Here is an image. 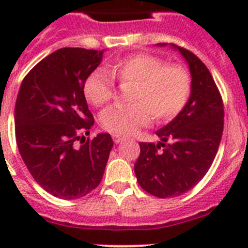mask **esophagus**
<instances>
[{"label": "esophagus", "mask_w": 248, "mask_h": 248, "mask_svg": "<svg viewBox=\"0 0 248 248\" xmlns=\"http://www.w3.org/2000/svg\"><path fill=\"white\" fill-rule=\"evenodd\" d=\"M113 140L115 144H120L122 141H124V140H125V138L122 137V135H113Z\"/></svg>", "instance_id": "1"}]
</instances>
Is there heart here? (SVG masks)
Masks as SVG:
<instances>
[{
  "instance_id": "1",
  "label": "heart",
  "mask_w": 248,
  "mask_h": 248,
  "mask_svg": "<svg viewBox=\"0 0 248 248\" xmlns=\"http://www.w3.org/2000/svg\"><path fill=\"white\" fill-rule=\"evenodd\" d=\"M111 76L120 83H131L129 100L133 104L110 107L100 115L105 130L113 134H133L146 125L150 117L170 119L185 107L191 92V77L185 68L165 64L159 57L135 53L110 64ZM111 77L103 69L92 72L84 82L85 99L102 107L113 97Z\"/></svg>"
}]
</instances>
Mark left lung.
<instances>
[{
  "instance_id": "obj_1",
  "label": "left lung",
  "mask_w": 248,
  "mask_h": 248,
  "mask_svg": "<svg viewBox=\"0 0 248 248\" xmlns=\"http://www.w3.org/2000/svg\"><path fill=\"white\" fill-rule=\"evenodd\" d=\"M157 46L165 47L166 43ZM179 50L189 65L191 92L185 107L156 131L160 141L140 143L134 164L139 185L156 198H176L192 189L209 171L223 130V104L211 73L198 57ZM163 146V151L158 149Z\"/></svg>"
}]
</instances>
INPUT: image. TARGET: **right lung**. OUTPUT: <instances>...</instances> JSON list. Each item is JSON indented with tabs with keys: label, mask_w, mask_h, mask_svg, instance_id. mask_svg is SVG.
I'll use <instances>...</instances> for the list:
<instances>
[{
	"label": "right lung",
	"mask_w": 248,
	"mask_h": 248,
	"mask_svg": "<svg viewBox=\"0 0 248 248\" xmlns=\"http://www.w3.org/2000/svg\"><path fill=\"white\" fill-rule=\"evenodd\" d=\"M103 53L104 49H57L31 69L17 95L19 154L37 184L56 198L74 200L95 189L113 148L108 133L76 145L94 124L83 87Z\"/></svg>",
	"instance_id": "right-lung-1"
}]
</instances>
